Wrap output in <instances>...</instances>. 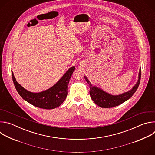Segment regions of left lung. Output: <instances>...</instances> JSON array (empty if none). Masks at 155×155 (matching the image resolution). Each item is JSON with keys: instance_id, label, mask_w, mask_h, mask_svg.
Instances as JSON below:
<instances>
[{"instance_id": "1", "label": "left lung", "mask_w": 155, "mask_h": 155, "mask_svg": "<svg viewBox=\"0 0 155 155\" xmlns=\"http://www.w3.org/2000/svg\"><path fill=\"white\" fill-rule=\"evenodd\" d=\"M140 77L141 70L140 69L139 74V80L135 86L132 87V89L127 92L117 96L110 94L102 90L100 88L93 86L91 82L88 80L86 77H84V78L90 85V94L94 102L102 108H112L121 104L132 97V96L136 91L139 86Z\"/></svg>"}]
</instances>
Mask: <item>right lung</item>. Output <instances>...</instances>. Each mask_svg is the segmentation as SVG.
Returning <instances> with one entry per match:
<instances>
[{
  "mask_svg": "<svg viewBox=\"0 0 155 155\" xmlns=\"http://www.w3.org/2000/svg\"><path fill=\"white\" fill-rule=\"evenodd\" d=\"M75 70V67H71L54 86L47 90L37 93L25 89L17 82L13 72L12 75L16 90L22 98L37 107L53 109L60 106L67 97L68 84Z\"/></svg>",
  "mask_w": 155,
  "mask_h": 155,
  "instance_id": "right-lung-1",
  "label": "right lung"
}]
</instances>
